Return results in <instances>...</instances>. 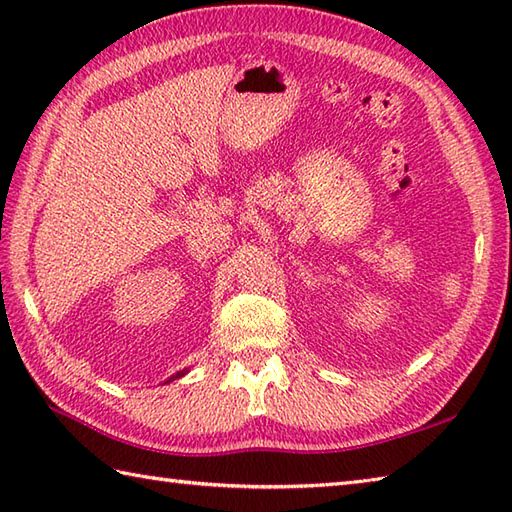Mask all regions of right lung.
<instances>
[{
	"instance_id": "obj_1",
	"label": "right lung",
	"mask_w": 512,
	"mask_h": 512,
	"mask_svg": "<svg viewBox=\"0 0 512 512\" xmlns=\"http://www.w3.org/2000/svg\"><path fill=\"white\" fill-rule=\"evenodd\" d=\"M178 376H182V374H178Z\"/></svg>"
}]
</instances>
